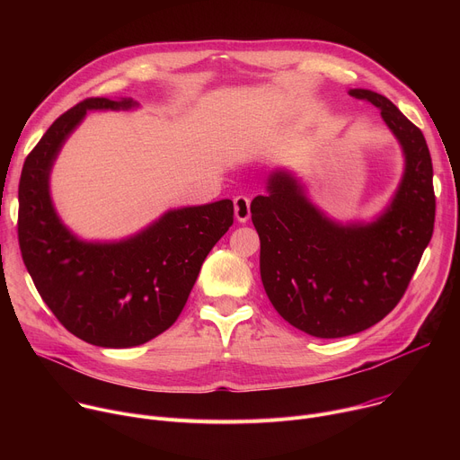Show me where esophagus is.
Returning a JSON list of instances; mask_svg holds the SVG:
<instances>
[{"label":"esophagus","mask_w":460,"mask_h":460,"mask_svg":"<svg viewBox=\"0 0 460 460\" xmlns=\"http://www.w3.org/2000/svg\"><path fill=\"white\" fill-rule=\"evenodd\" d=\"M234 217L238 222L245 224L251 217V200L247 199V196L240 194L234 199Z\"/></svg>","instance_id":"obj_1"}]
</instances>
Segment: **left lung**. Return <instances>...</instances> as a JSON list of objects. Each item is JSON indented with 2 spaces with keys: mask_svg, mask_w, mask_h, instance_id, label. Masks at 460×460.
<instances>
[{
  "mask_svg": "<svg viewBox=\"0 0 460 460\" xmlns=\"http://www.w3.org/2000/svg\"><path fill=\"white\" fill-rule=\"evenodd\" d=\"M380 109L401 144L404 172L385 209L371 222L341 224L323 215L288 169L270 174L251 202L260 236V277L279 311L318 339L360 333L402 298L433 234V165L422 130L385 96L349 89Z\"/></svg>",
  "mask_w": 460,
  "mask_h": 460,
  "instance_id": "1",
  "label": "left lung"
}]
</instances>
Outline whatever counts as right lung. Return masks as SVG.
Instances as JSON below:
<instances>
[{
	"label": "right lung",
	"instance_id": "add662e5",
	"mask_svg": "<svg viewBox=\"0 0 460 460\" xmlns=\"http://www.w3.org/2000/svg\"><path fill=\"white\" fill-rule=\"evenodd\" d=\"M130 98H87L61 114L23 164L18 238L25 268L54 316L100 348H135L176 322L213 245L233 226V202L164 213L118 242L67 229L50 199V171L87 111H130Z\"/></svg>",
	"mask_w": 460,
	"mask_h": 460
}]
</instances>
